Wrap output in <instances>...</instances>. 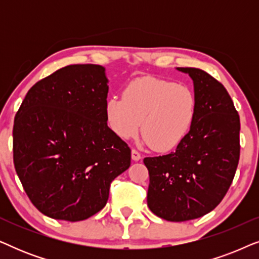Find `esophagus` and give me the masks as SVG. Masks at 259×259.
Here are the masks:
<instances>
[{"label": "esophagus", "instance_id": "1", "mask_svg": "<svg viewBox=\"0 0 259 259\" xmlns=\"http://www.w3.org/2000/svg\"><path fill=\"white\" fill-rule=\"evenodd\" d=\"M132 159L134 161H139L141 159V154L137 150H132Z\"/></svg>", "mask_w": 259, "mask_h": 259}]
</instances>
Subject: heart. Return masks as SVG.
<instances>
[{"label": "heart", "instance_id": "obj_1", "mask_svg": "<svg viewBox=\"0 0 259 259\" xmlns=\"http://www.w3.org/2000/svg\"><path fill=\"white\" fill-rule=\"evenodd\" d=\"M197 113L194 92L186 84L145 76L132 81L123 97L106 102V116L121 139L141 133L155 151H171L189 134Z\"/></svg>", "mask_w": 259, "mask_h": 259}]
</instances>
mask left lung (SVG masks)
Returning a JSON list of instances; mask_svg holds the SVG:
<instances>
[{
    "instance_id": "left-lung-1",
    "label": "left lung",
    "mask_w": 259,
    "mask_h": 259,
    "mask_svg": "<svg viewBox=\"0 0 259 259\" xmlns=\"http://www.w3.org/2000/svg\"><path fill=\"white\" fill-rule=\"evenodd\" d=\"M193 80L196 119L175 152L144 159L147 205L165 221L203 217L225 197L239 161L240 121L223 84L199 68L179 67Z\"/></svg>"
}]
</instances>
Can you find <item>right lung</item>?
Here are the masks:
<instances>
[{"label": "right lung", "instance_id": "right-lung-1", "mask_svg": "<svg viewBox=\"0 0 259 259\" xmlns=\"http://www.w3.org/2000/svg\"><path fill=\"white\" fill-rule=\"evenodd\" d=\"M107 77L99 65H70L34 84L14 120V165L31 203L60 221L104 208L131 165V148L107 126Z\"/></svg>", "mask_w": 259, "mask_h": 259}]
</instances>
